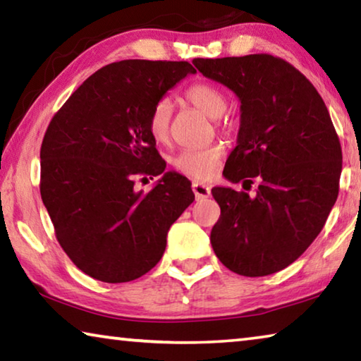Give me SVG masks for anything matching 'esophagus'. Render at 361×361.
Here are the masks:
<instances>
[{
    "label": "esophagus",
    "mask_w": 361,
    "mask_h": 361,
    "mask_svg": "<svg viewBox=\"0 0 361 361\" xmlns=\"http://www.w3.org/2000/svg\"><path fill=\"white\" fill-rule=\"evenodd\" d=\"M192 191H194V195H195V199H197V200L205 199V197H209V195H210V188L204 185V183H199V181L192 183Z\"/></svg>",
    "instance_id": "1"
}]
</instances>
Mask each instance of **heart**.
I'll list each match as a JSON object with an SVG mask.
<instances>
[{"label":"heart","instance_id":"obj_1","mask_svg":"<svg viewBox=\"0 0 361 361\" xmlns=\"http://www.w3.org/2000/svg\"><path fill=\"white\" fill-rule=\"evenodd\" d=\"M186 100L210 118H219L228 106V100L216 84L200 81L189 85L185 92ZM170 124H172V103L169 99L159 100L152 106L148 118V130L154 142L166 145L170 140ZM224 156L221 145H210L204 148L181 149L172 159L176 172L194 180H209L218 172L219 162Z\"/></svg>","mask_w":361,"mask_h":361}]
</instances>
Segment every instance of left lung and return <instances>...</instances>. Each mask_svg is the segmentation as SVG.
<instances>
[{"mask_svg":"<svg viewBox=\"0 0 361 361\" xmlns=\"http://www.w3.org/2000/svg\"><path fill=\"white\" fill-rule=\"evenodd\" d=\"M192 63L240 100L237 146L223 175L243 188L259 183L252 195L212 189L221 209L213 252L239 276H271L309 248L338 199V133L312 82L283 59L252 54Z\"/></svg>","mask_w":361,"mask_h":361,"instance_id":"1","label":"left lung"}]
</instances>
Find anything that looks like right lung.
Wrapping results in <instances>:
<instances>
[{
  "label": "right lung",
  "mask_w": 361,
  "mask_h": 361,
  "mask_svg": "<svg viewBox=\"0 0 361 361\" xmlns=\"http://www.w3.org/2000/svg\"><path fill=\"white\" fill-rule=\"evenodd\" d=\"M195 73L188 62L121 60L89 76L54 114L41 145L39 191L56 237L78 269L130 282L161 261L167 232L194 200L188 178L164 172L148 130L152 106ZM163 178L135 191L137 176Z\"/></svg>",
  "instance_id": "obj_1"
}]
</instances>
